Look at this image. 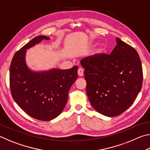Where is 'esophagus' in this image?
<instances>
[{"mask_svg": "<svg viewBox=\"0 0 150 150\" xmlns=\"http://www.w3.org/2000/svg\"><path fill=\"white\" fill-rule=\"evenodd\" d=\"M78 75L79 76H83V73H84V69L82 67H79L78 69Z\"/></svg>", "mask_w": 150, "mask_h": 150, "instance_id": "1", "label": "esophagus"}]
</instances>
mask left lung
<instances>
[{
    "label": "left lung",
    "instance_id": "left-lung-1",
    "mask_svg": "<svg viewBox=\"0 0 150 150\" xmlns=\"http://www.w3.org/2000/svg\"><path fill=\"white\" fill-rule=\"evenodd\" d=\"M116 40L110 54H95L81 61L91 105L108 117L121 115L132 105L143 81L138 52L118 38Z\"/></svg>",
    "mask_w": 150,
    "mask_h": 150
}]
</instances>
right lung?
Listing matches in <instances>:
<instances>
[{
  "label": "right lung",
  "instance_id": "1",
  "mask_svg": "<svg viewBox=\"0 0 150 150\" xmlns=\"http://www.w3.org/2000/svg\"><path fill=\"white\" fill-rule=\"evenodd\" d=\"M50 40L39 35L15 53L10 67V87L15 102L28 115L39 120L49 121L62 112L68 93L77 78L78 67L33 71L26 63V50Z\"/></svg>",
  "mask_w": 150,
  "mask_h": 150
}]
</instances>
